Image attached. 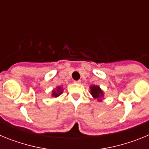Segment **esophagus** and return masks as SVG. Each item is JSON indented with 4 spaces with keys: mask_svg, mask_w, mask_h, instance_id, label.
<instances>
[{
    "mask_svg": "<svg viewBox=\"0 0 149 149\" xmlns=\"http://www.w3.org/2000/svg\"><path fill=\"white\" fill-rule=\"evenodd\" d=\"M74 82L75 83V84H81V81H80V80H78V81H74Z\"/></svg>",
    "mask_w": 149,
    "mask_h": 149,
    "instance_id": "1",
    "label": "esophagus"
}]
</instances>
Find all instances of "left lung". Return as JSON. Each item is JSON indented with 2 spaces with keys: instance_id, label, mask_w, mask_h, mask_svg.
I'll return each mask as SVG.
<instances>
[{
  "instance_id": "1",
  "label": "left lung",
  "mask_w": 149,
  "mask_h": 149,
  "mask_svg": "<svg viewBox=\"0 0 149 149\" xmlns=\"http://www.w3.org/2000/svg\"><path fill=\"white\" fill-rule=\"evenodd\" d=\"M90 89H91V95L94 97L95 98H102L103 97V92L100 89L99 86H90ZM101 101V100H100Z\"/></svg>"
}]
</instances>
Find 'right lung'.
<instances>
[{"instance_id": "right-lung-1", "label": "right lung", "mask_w": 149, "mask_h": 149, "mask_svg": "<svg viewBox=\"0 0 149 149\" xmlns=\"http://www.w3.org/2000/svg\"><path fill=\"white\" fill-rule=\"evenodd\" d=\"M63 93V91H62V88L61 87H57L56 88V90L53 91V93H52V96H54L55 98L56 97H58L60 94H62Z\"/></svg>"}]
</instances>
